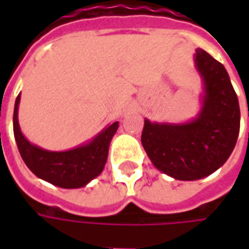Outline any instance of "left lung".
<instances>
[{"label": "left lung", "instance_id": "left-lung-1", "mask_svg": "<svg viewBox=\"0 0 249 249\" xmlns=\"http://www.w3.org/2000/svg\"><path fill=\"white\" fill-rule=\"evenodd\" d=\"M203 82L201 107L187 123L144 120L141 142L152 164L171 178L193 181L224 165L240 130L239 100L223 64L203 49L193 56Z\"/></svg>", "mask_w": 249, "mask_h": 249}]
</instances>
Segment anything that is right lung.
<instances>
[{
    "label": "right lung",
    "instance_id": "obj_1",
    "mask_svg": "<svg viewBox=\"0 0 249 249\" xmlns=\"http://www.w3.org/2000/svg\"><path fill=\"white\" fill-rule=\"evenodd\" d=\"M14 104L13 130L19 155L32 172L41 180L65 189L85 187L104 171L108 159L109 144L119 129V121L108 124L92 140L68 151H48L30 142L18 124V105Z\"/></svg>",
    "mask_w": 249,
    "mask_h": 249
}]
</instances>
